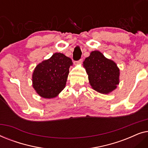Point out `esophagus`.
<instances>
[{
	"mask_svg": "<svg viewBox=\"0 0 148 148\" xmlns=\"http://www.w3.org/2000/svg\"><path fill=\"white\" fill-rule=\"evenodd\" d=\"M82 62H83V59H82V58H81V59H79V60H76V61H74V64H76V65H77V64L82 63Z\"/></svg>",
	"mask_w": 148,
	"mask_h": 148,
	"instance_id": "1",
	"label": "esophagus"
}]
</instances>
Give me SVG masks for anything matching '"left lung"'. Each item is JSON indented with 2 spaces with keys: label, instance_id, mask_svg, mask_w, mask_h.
Wrapping results in <instances>:
<instances>
[{
  "label": "left lung",
  "instance_id": "left-lung-1",
  "mask_svg": "<svg viewBox=\"0 0 148 148\" xmlns=\"http://www.w3.org/2000/svg\"><path fill=\"white\" fill-rule=\"evenodd\" d=\"M92 88L101 94H108L119 83V69L116 63L100 52L93 51L84 61Z\"/></svg>",
  "mask_w": 148,
  "mask_h": 148
}]
</instances>
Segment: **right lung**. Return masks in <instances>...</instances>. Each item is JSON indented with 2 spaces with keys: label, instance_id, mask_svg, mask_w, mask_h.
Returning a JSON list of instances; mask_svg holds the SVG:
<instances>
[{
  "label": "right lung",
  "instance_id": "obj_1",
  "mask_svg": "<svg viewBox=\"0 0 148 148\" xmlns=\"http://www.w3.org/2000/svg\"><path fill=\"white\" fill-rule=\"evenodd\" d=\"M72 64L71 59L62 53L54 54L49 59L38 64L32 76L36 92L45 98L56 97L65 87Z\"/></svg>",
  "mask_w": 148,
  "mask_h": 148
}]
</instances>
